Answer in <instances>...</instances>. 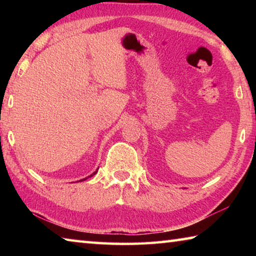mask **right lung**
<instances>
[{"instance_id":"right-lung-1","label":"right lung","mask_w":256,"mask_h":256,"mask_svg":"<svg viewBox=\"0 0 256 256\" xmlns=\"http://www.w3.org/2000/svg\"><path fill=\"white\" fill-rule=\"evenodd\" d=\"M98 172V170H97L96 172H94V174H92V175H90V176H88V177H92V176H94V174H96V172ZM88 177H86V178H88ZM86 178H84V180H81L80 182H82V180H86Z\"/></svg>"}]
</instances>
